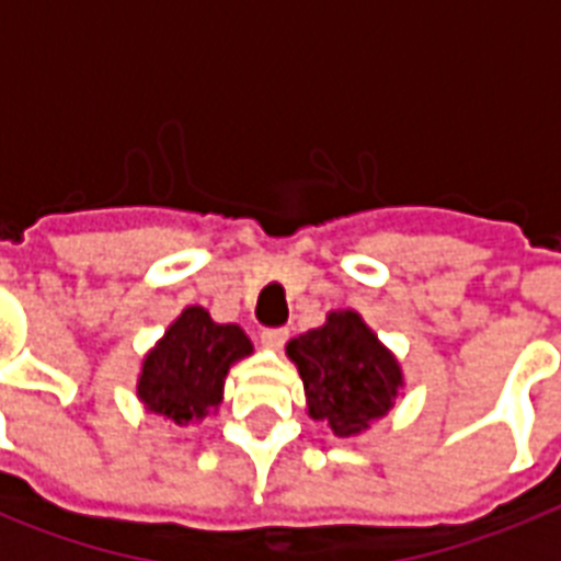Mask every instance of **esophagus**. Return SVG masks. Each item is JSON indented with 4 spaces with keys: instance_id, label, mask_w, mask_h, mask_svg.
Segmentation results:
<instances>
[{
    "instance_id": "esophagus-1",
    "label": "esophagus",
    "mask_w": 561,
    "mask_h": 561,
    "mask_svg": "<svg viewBox=\"0 0 561 561\" xmlns=\"http://www.w3.org/2000/svg\"><path fill=\"white\" fill-rule=\"evenodd\" d=\"M285 341H288V329H264L262 332L264 350H282Z\"/></svg>"
}]
</instances>
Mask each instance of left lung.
I'll use <instances>...</instances> for the list:
<instances>
[{"label":"left lung","instance_id":"1","mask_svg":"<svg viewBox=\"0 0 561 561\" xmlns=\"http://www.w3.org/2000/svg\"><path fill=\"white\" fill-rule=\"evenodd\" d=\"M285 355L302 378L308 416L343 439L367 434L404 390L399 358L352 308L329 311L320 329L290 337Z\"/></svg>","mask_w":561,"mask_h":561}]
</instances>
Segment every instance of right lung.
I'll list each match as a JSON object with an SVG mask.
<instances>
[{
    "instance_id": "obj_1",
    "label": "right lung",
    "mask_w": 561,
    "mask_h": 561,
    "mask_svg": "<svg viewBox=\"0 0 561 561\" xmlns=\"http://www.w3.org/2000/svg\"><path fill=\"white\" fill-rule=\"evenodd\" d=\"M250 355L253 341L241 325L215 323L203 306H186L142 355L136 399L186 434L218 413L229 369Z\"/></svg>"
}]
</instances>
